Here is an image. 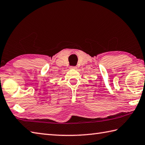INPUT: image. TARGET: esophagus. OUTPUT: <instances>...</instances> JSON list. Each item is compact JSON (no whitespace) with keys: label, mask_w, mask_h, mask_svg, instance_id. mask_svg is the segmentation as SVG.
I'll return each instance as SVG.
<instances>
[{"label":"esophagus","mask_w":145,"mask_h":145,"mask_svg":"<svg viewBox=\"0 0 145 145\" xmlns=\"http://www.w3.org/2000/svg\"><path fill=\"white\" fill-rule=\"evenodd\" d=\"M76 68H77L76 66H70V69H75Z\"/></svg>","instance_id":"34e87169"}]
</instances>
